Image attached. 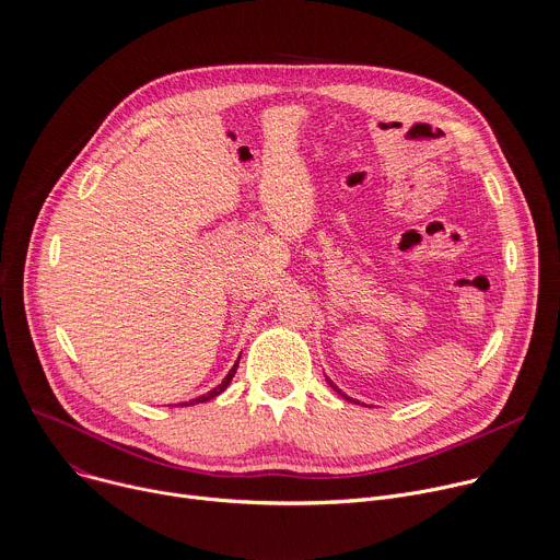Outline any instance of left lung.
Returning a JSON list of instances; mask_svg holds the SVG:
<instances>
[{"label": "left lung", "mask_w": 560, "mask_h": 560, "mask_svg": "<svg viewBox=\"0 0 560 560\" xmlns=\"http://www.w3.org/2000/svg\"><path fill=\"white\" fill-rule=\"evenodd\" d=\"M326 382H328V384H330V388H335V390H337V393H339V395H341V397H343V399H348V401H354V399H352V397H348V395H346V393H341V390H339V388H337V386H335V384H332V380H330V377H326Z\"/></svg>", "instance_id": "left-lung-1"}]
</instances>
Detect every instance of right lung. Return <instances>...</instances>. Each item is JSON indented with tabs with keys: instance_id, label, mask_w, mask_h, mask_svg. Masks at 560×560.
Masks as SVG:
<instances>
[{
	"instance_id": "add662e5",
	"label": "right lung",
	"mask_w": 560,
	"mask_h": 560,
	"mask_svg": "<svg viewBox=\"0 0 560 560\" xmlns=\"http://www.w3.org/2000/svg\"><path fill=\"white\" fill-rule=\"evenodd\" d=\"M241 360V358H238ZM238 360L234 362V366L230 369V373L225 375V380L219 384V386H214L212 390H208L206 395H198V397H194V399H189V401H185V404H180V406H194V404H202V401H210L212 397H217V395H221L228 386H230V382H232V377H234V373H236V369H238Z\"/></svg>"
}]
</instances>
